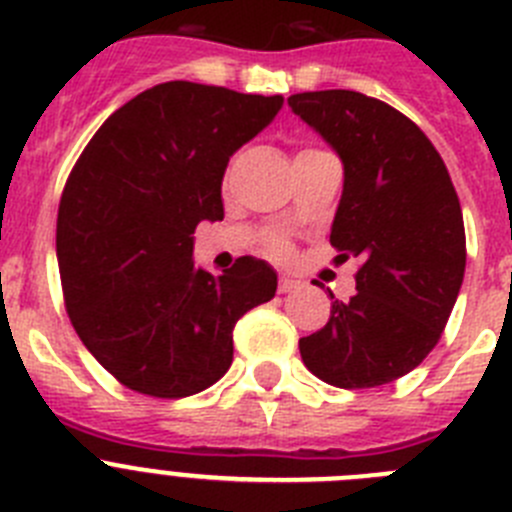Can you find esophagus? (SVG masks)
Returning a JSON list of instances; mask_svg holds the SVG:
<instances>
[{
    "label": "esophagus",
    "instance_id": "34e87169",
    "mask_svg": "<svg viewBox=\"0 0 512 512\" xmlns=\"http://www.w3.org/2000/svg\"><path fill=\"white\" fill-rule=\"evenodd\" d=\"M301 285V280L290 278V275H280L278 278V290L280 293H290V290H296Z\"/></svg>",
    "mask_w": 512,
    "mask_h": 512
}]
</instances>
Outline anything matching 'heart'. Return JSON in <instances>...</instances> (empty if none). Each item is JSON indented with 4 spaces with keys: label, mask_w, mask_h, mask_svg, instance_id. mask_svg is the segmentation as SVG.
Returning <instances> with one entry per match:
<instances>
[{
    "label": "heart",
    "mask_w": 512,
    "mask_h": 512,
    "mask_svg": "<svg viewBox=\"0 0 512 512\" xmlns=\"http://www.w3.org/2000/svg\"><path fill=\"white\" fill-rule=\"evenodd\" d=\"M267 252H270V255H275V257H285V255H288V245H285V239H280V237L270 239V245H267Z\"/></svg>",
    "instance_id": "b5f03b06"
}]
</instances>
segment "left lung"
Masks as SVG:
<instances>
[{"label": "left lung", "instance_id": "obj_1", "mask_svg": "<svg viewBox=\"0 0 512 512\" xmlns=\"http://www.w3.org/2000/svg\"><path fill=\"white\" fill-rule=\"evenodd\" d=\"M288 107L342 158L329 242L344 260L359 257L357 293L298 342L303 365L334 388L388 385L428 357L457 303L467 265L459 196L421 127L385 101L329 89L293 94Z\"/></svg>", "mask_w": 512, "mask_h": 512}]
</instances>
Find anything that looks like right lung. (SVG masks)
I'll use <instances>...</instances> for the list:
<instances>
[{
	"label": "right lung",
	"mask_w": 512,
	"mask_h": 512,
	"mask_svg": "<svg viewBox=\"0 0 512 512\" xmlns=\"http://www.w3.org/2000/svg\"><path fill=\"white\" fill-rule=\"evenodd\" d=\"M283 96L168 81L119 107L78 155L55 227L68 319L124 388L186 398L232 365V331L275 296L267 262L224 275L193 267L201 222H222L234 150L273 122Z\"/></svg>",
	"instance_id": "1"
}]
</instances>
